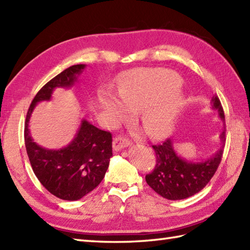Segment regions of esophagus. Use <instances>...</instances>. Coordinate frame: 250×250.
<instances>
[{
  "instance_id": "34e87169",
  "label": "esophagus",
  "mask_w": 250,
  "mask_h": 250,
  "mask_svg": "<svg viewBox=\"0 0 250 250\" xmlns=\"http://www.w3.org/2000/svg\"><path fill=\"white\" fill-rule=\"evenodd\" d=\"M131 144H132V143H131L129 140L125 139V137L117 136V137H115V139H114L113 148H114V150L119 151V150L122 149V148L128 147V146H130Z\"/></svg>"
}]
</instances>
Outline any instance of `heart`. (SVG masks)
<instances>
[{
  "label": "heart",
  "instance_id": "heart-1",
  "mask_svg": "<svg viewBox=\"0 0 250 250\" xmlns=\"http://www.w3.org/2000/svg\"><path fill=\"white\" fill-rule=\"evenodd\" d=\"M182 79L166 68H144L132 72L118 88V98L103 94L101 106L114 124L140 113V124L151 140L171 133L182 111L185 99L178 87Z\"/></svg>",
  "mask_w": 250,
  "mask_h": 250
}]
</instances>
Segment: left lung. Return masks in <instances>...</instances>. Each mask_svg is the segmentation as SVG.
I'll use <instances>...</instances> for the list:
<instances>
[{"label":"left lung","mask_w":250,"mask_h":250,"mask_svg":"<svg viewBox=\"0 0 250 250\" xmlns=\"http://www.w3.org/2000/svg\"><path fill=\"white\" fill-rule=\"evenodd\" d=\"M211 107L218 111L222 121L225 113L217 95L211 98ZM221 146L214 156L205 161L194 162L185 160L174 150L171 139L160 145H153L156 152V167L146 175L149 187L167 200H184L198 193L209 183L218 168L226 143V125L220 134Z\"/></svg>","instance_id":"1"}]
</instances>
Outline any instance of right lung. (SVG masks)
Returning a JSON list of instances; mask_svg holds the SVG:
<instances>
[{
  "label": "right lung",
  "mask_w": 250,
  "mask_h": 250,
  "mask_svg": "<svg viewBox=\"0 0 250 250\" xmlns=\"http://www.w3.org/2000/svg\"><path fill=\"white\" fill-rule=\"evenodd\" d=\"M84 67V64L72 65L47 83L32 101L24 125L26 153L34 174L51 194L66 201L82 199L102 182L113 157L110 132L83 119L66 147L47 149L32 139L29 121L37 103L49 101L56 88L72 87Z\"/></svg>",
  "instance_id": "1"
}]
</instances>
